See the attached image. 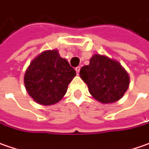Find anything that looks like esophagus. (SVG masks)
I'll return each mask as SVG.
<instances>
[{
    "instance_id": "obj_1",
    "label": "esophagus",
    "mask_w": 149,
    "mask_h": 149,
    "mask_svg": "<svg viewBox=\"0 0 149 149\" xmlns=\"http://www.w3.org/2000/svg\"><path fill=\"white\" fill-rule=\"evenodd\" d=\"M75 70H76V73H77V74H79V73H80V66L76 67V68H75Z\"/></svg>"
}]
</instances>
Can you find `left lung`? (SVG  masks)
Segmentation results:
<instances>
[{"mask_svg": "<svg viewBox=\"0 0 149 149\" xmlns=\"http://www.w3.org/2000/svg\"><path fill=\"white\" fill-rule=\"evenodd\" d=\"M80 75L91 95L102 103L120 100L129 86V75L120 63L99 54L80 69Z\"/></svg>", "mask_w": 149, "mask_h": 149, "instance_id": "1", "label": "left lung"}]
</instances>
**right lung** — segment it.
Listing matches in <instances>:
<instances>
[{"mask_svg": "<svg viewBox=\"0 0 149 149\" xmlns=\"http://www.w3.org/2000/svg\"><path fill=\"white\" fill-rule=\"evenodd\" d=\"M75 75V70L66 59L59 56L57 50H49L30 63L25 72L24 84L35 101L42 105H52L63 98Z\"/></svg>", "mask_w": 149, "mask_h": 149, "instance_id": "obj_1", "label": "right lung"}]
</instances>
